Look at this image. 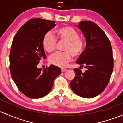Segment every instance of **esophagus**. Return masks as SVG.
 <instances>
[{"label":"esophagus","instance_id":"obj_1","mask_svg":"<svg viewBox=\"0 0 123 123\" xmlns=\"http://www.w3.org/2000/svg\"><path fill=\"white\" fill-rule=\"evenodd\" d=\"M66 71H67V69H65V68H61V71L62 72H65Z\"/></svg>","mask_w":123,"mask_h":123}]
</instances>
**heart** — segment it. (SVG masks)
Instances as JSON below:
<instances>
[{
  "label": "heart",
  "instance_id": "heart-1",
  "mask_svg": "<svg viewBox=\"0 0 123 123\" xmlns=\"http://www.w3.org/2000/svg\"><path fill=\"white\" fill-rule=\"evenodd\" d=\"M56 38L60 41L66 42L64 52L52 54L49 58L50 63L59 67H64L71 61L72 56L78 57L82 54L84 49V42L79 38V33L75 29L69 26H64L55 31ZM56 44V39L51 32L45 35L42 40V46L45 51H54Z\"/></svg>",
  "mask_w": 123,
  "mask_h": 123
}]
</instances>
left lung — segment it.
Returning <instances> with one entry per match:
<instances>
[{"label":"left lung","instance_id":"8db88e82","mask_svg":"<svg viewBox=\"0 0 123 123\" xmlns=\"http://www.w3.org/2000/svg\"><path fill=\"white\" fill-rule=\"evenodd\" d=\"M77 27L82 31L86 46L76 62L86 70L75 68L70 86L77 95L91 98L103 92L108 85L113 69L111 45L103 31L95 23L82 21Z\"/></svg>","mask_w":123,"mask_h":123}]
</instances>
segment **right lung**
Segmentation results:
<instances>
[{"mask_svg":"<svg viewBox=\"0 0 123 123\" xmlns=\"http://www.w3.org/2000/svg\"><path fill=\"white\" fill-rule=\"evenodd\" d=\"M55 22L41 19L28 20L18 31L12 43L9 61L12 78L20 92L31 98H40L51 91L60 68L51 65L43 70L37 65L46 59L42 40L55 26Z\"/></svg>","mask_w":123,"mask_h":123,"instance_id":"1","label":"right lung"}]
</instances>
